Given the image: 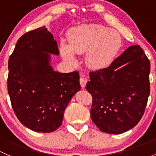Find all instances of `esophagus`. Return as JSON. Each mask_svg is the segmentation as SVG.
I'll return each instance as SVG.
<instances>
[{"mask_svg": "<svg viewBox=\"0 0 156 156\" xmlns=\"http://www.w3.org/2000/svg\"><path fill=\"white\" fill-rule=\"evenodd\" d=\"M87 82H88V80H87L86 77L85 76V75H82L81 78H80V85H81L82 88H85V85H86Z\"/></svg>", "mask_w": 156, "mask_h": 156, "instance_id": "obj_1", "label": "esophagus"}]
</instances>
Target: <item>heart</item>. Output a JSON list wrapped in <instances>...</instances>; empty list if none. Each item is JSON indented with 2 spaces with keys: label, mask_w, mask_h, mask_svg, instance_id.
I'll return each mask as SVG.
<instances>
[{
  "label": "heart",
  "mask_w": 156,
  "mask_h": 156,
  "mask_svg": "<svg viewBox=\"0 0 156 156\" xmlns=\"http://www.w3.org/2000/svg\"><path fill=\"white\" fill-rule=\"evenodd\" d=\"M122 47V38L118 31L98 24H83L72 30L69 44L62 41L60 53L65 61L75 65V54L86 53V63L93 69H102L113 61Z\"/></svg>",
  "instance_id": "heart-1"
}]
</instances>
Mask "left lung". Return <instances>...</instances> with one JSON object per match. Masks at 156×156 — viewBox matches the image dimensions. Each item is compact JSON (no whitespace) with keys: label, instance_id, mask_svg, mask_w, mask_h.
I'll return each instance as SVG.
<instances>
[{"label":"left lung","instance_id":"obj_1","mask_svg":"<svg viewBox=\"0 0 156 156\" xmlns=\"http://www.w3.org/2000/svg\"><path fill=\"white\" fill-rule=\"evenodd\" d=\"M150 60L139 45L130 46L108 68L90 72L91 118L100 131L121 134L135 127L150 95Z\"/></svg>","mask_w":156,"mask_h":156}]
</instances>
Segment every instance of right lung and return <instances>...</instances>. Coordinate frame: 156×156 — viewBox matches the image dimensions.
Segmentation results:
<instances>
[{"label":"right lung","mask_w":156,"mask_h":156,"mask_svg":"<svg viewBox=\"0 0 156 156\" xmlns=\"http://www.w3.org/2000/svg\"><path fill=\"white\" fill-rule=\"evenodd\" d=\"M51 54L59 55L57 42L44 26L23 35L8 62L12 106L19 121L35 132L57 129L67 105L81 88L77 71L53 70Z\"/></svg>","instance_id":"1"}]
</instances>
